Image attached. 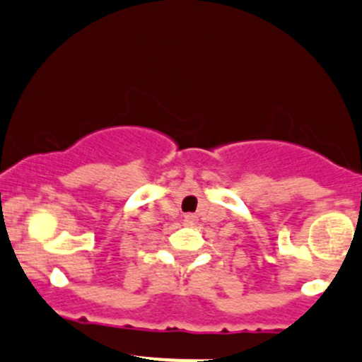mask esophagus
Returning <instances> with one entry per match:
<instances>
[{"mask_svg": "<svg viewBox=\"0 0 362 362\" xmlns=\"http://www.w3.org/2000/svg\"><path fill=\"white\" fill-rule=\"evenodd\" d=\"M185 223H187V226L194 227L197 223V216L192 215V213H189V215H185Z\"/></svg>", "mask_w": 362, "mask_h": 362, "instance_id": "obj_1", "label": "esophagus"}]
</instances>
